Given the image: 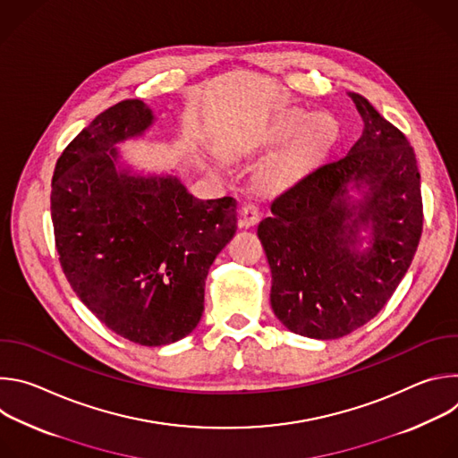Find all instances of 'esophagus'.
<instances>
[{"mask_svg": "<svg viewBox=\"0 0 458 458\" xmlns=\"http://www.w3.org/2000/svg\"><path fill=\"white\" fill-rule=\"evenodd\" d=\"M259 216L260 214H259V208L255 205H251V203L244 205L239 212V226H242V228L253 226L259 221Z\"/></svg>", "mask_w": 458, "mask_h": 458, "instance_id": "obj_1", "label": "esophagus"}]
</instances>
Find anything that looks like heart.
Listing matches in <instances>:
<instances>
[{"instance_id":"1","label":"heart","mask_w":458,"mask_h":458,"mask_svg":"<svg viewBox=\"0 0 458 458\" xmlns=\"http://www.w3.org/2000/svg\"><path fill=\"white\" fill-rule=\"evenodd\" d=\"M337 136V121L326 112L310 114L301 108H283L232 147L235 156L274 154L257 174L259 188L267 193H281L295 184L313 163L330 148Z\"/></svg>"}]
</instances>
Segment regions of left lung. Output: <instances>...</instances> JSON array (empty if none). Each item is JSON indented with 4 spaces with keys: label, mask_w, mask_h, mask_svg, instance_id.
Masks as SVG:
<instances>
[{
    "label": "left lung",
    "mask_w": 458,
    "mask_h": 458,
    "mask_svg": "<svg viewBox=\"0 0 458 458\" xmlns=\"http://www.w3.org/2000/svg\"><path fill=\"white\" fill-rule=\"evenodd\" d=\"M348 96L364 123L360 138L339 161L299 179L257 226L276 317L290 332L320 341L352 334L384 308L422 232L410 141L366 98Z\"/></svg>",
    "instance_id": "8db88e82"
}]
</instances>
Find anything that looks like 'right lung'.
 Segmentation results:
<instances>
[{
	"label": "right lung",
	"instance_id": "right-lung-1",
	"mask_svg": "<svg viewBox=\"0 0 458 458\" xmlns=\"http://www.w3.org/2000/svg\"><path fill=\"white\" fill-rule=\"evenodd\" d=\"M156 123L141 99L99 114L57 159L50 212L64 276L114 334L141 346L190 335L205 281L237 230L233 198L198 199L172 172H145L121 152Z\"/></svg>",
	"mask_w": 458,
	"mask_h": 458
}]
</instances>
